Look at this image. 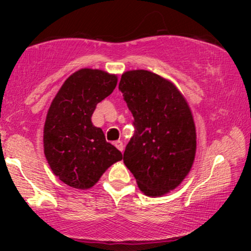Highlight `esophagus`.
I'll return each mask as SVG.
<instances>
[{"instance_id": "esophagus-1", "label": "esophagus", "mask_w": 251, "mask_h": 251, "mask_svg": "<svg viewBox=\"0 0 251 251\" xmlns=\"http://www.w3.org/2000/svg\"><path fill=\"white\" fill-rule=\"evenodd\" d=\"M114 145H115L116 149H118L119 151H121V152L123 151V147H125V146H123V143L121 142V140H116V142L114 143Z\"/></svg>"}]
</instances>
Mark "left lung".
I'll list each match as a JSON object with an SVG mask.
<instances>
[{
  "instance_id": "obj_1",
  "label": "left lung",
  "mask_w": 251,
  "mask_h": 251,
  "mask_svg": "<svg viewBox=\"0 0 251 251\" xmlns=\"http://www.w3.org/2000/svg\"><path fill=\"white\" fill-rule=\"evenodd\" d=\"M119 89L135 126L123 162L144 194H167L194 162L197 132L190 106L173 82L150 71L126 72Z\"/></svg>"
}]
</instances>
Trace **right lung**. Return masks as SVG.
<instances>
[{
  "instance_id": "right-lung-1",
  "label": "right lung",
  "mask_w": 251,
  "mask_h": 251,
  "mask_svg": "<svg viewBox=\"0 0 251 251\" xmlns=\"http://www.w3.org/2000/svg\"><path fill=\"white\" fill-rule=\"evenodd\" d=\"M116 83L114 74L82 68L64 82L51 102L43 130L44 155L52 173L68 186L88 190L122 160V153L91 122L96 106Z\"/></svg>"
}]
</instances>
